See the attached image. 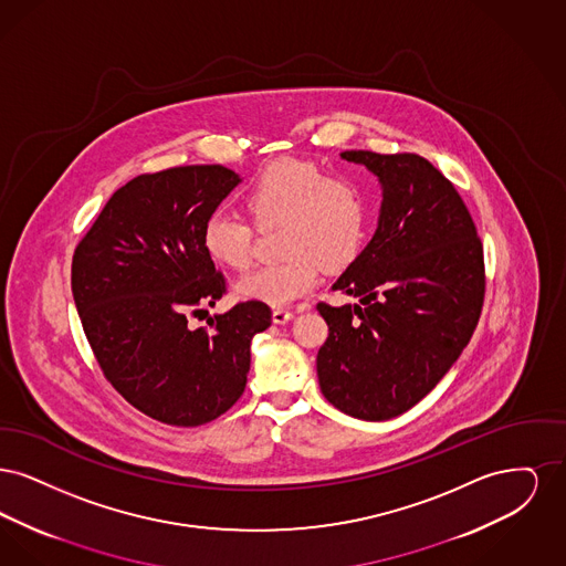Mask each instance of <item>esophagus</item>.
<instances>
[{
  "label": "esophagus",
  "instance_id": "1",
  "mask_svg": "<svg viewBox=\"0 0 566 566\" xmlns=\"http://www.w3.org/2000/svg\"><path fill=\"white\" fill-rule=\"evenodd\" d=\"M293 318H295V314L291 310H282V307L273 310V323L275 324H286L289 321H293Z\"/></svg>",
  "mask_w": 566,
  "mask_h": 566
}]
</instances>
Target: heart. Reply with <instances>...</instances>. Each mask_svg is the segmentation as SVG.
I'll list each match as a JSON object with an SVG mask.
<instances>
[{
	"label": "heart",
	"mask_w": 566,
	"mask_h": 566,
	"mask_svg": "<svg viewBox=\"0 0 566 566\" xmlns=\"http://www.w3.org/2000/svg\"><path fill=\"white\" fill-rule=\"evenodd\" d=\"M259 231L282 227L286 261L243 275L238 293L270 305H289L312 293L326 270H344L360 254L369 229V197L348 174H326L314 163L277 161L243 195ZM248 220L216 210L203 220L208 256L229 270L252 263L254 229Z\"/></svg>",
	"instance_id": "1"
}]
</instances>
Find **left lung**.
<instances>
[{
    "label": "left lung",
    "instance_id": "1",
    "mask_svg": "<svg viewBox=\"0 0 566 566\" xmlns=\"http://www.w3.org/2000/svg\"><path fill=\"white\" fill-rule=\"evenodd\" d=\"M381 182L376 235L333 284L358 303L318 312L328 403L390 420L422 401L469 344L485 295L484 245L454 185L420 155L346 150Z\"/></svg>",
    "mask_w": 566,
    "mask_h": 566
}]
</instances>
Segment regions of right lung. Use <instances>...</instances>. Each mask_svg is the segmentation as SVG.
Returning a JSON list of instances; mask_svg holds the SVG:
<instances>
[{"mask_svg":"<svg viewBox=\"0 0 566 566\" xmlns=\"http://www.w3.org/2000/svg\"><path fill=\"white\" fill-rule=\"evenodd\" d=\"M240 176L222 165L142 174L116 190L72 259V293L104 376L125 401L171 427H201L243 395L250 342L271 324L242 301L192 328L227 293L201 227Z\"/></svg>","mask_w":566,"mask_h":566,"instance_id":"add662e5","label":"right lung"}]
</instances>
